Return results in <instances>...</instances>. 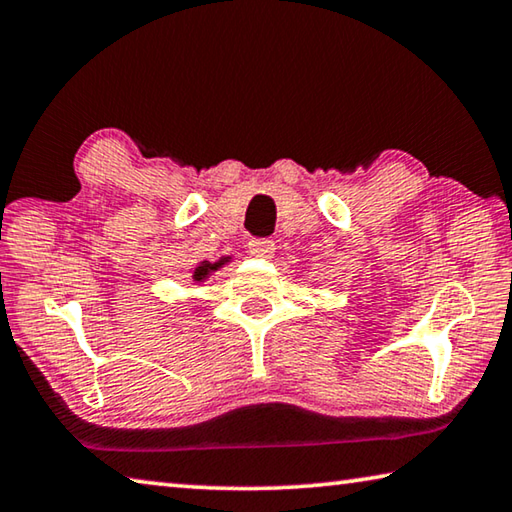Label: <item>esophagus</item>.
I'll use <instances>...</instances> for the list:
<instances>
[{
	"label": "esophagus",
	"instance_id": "esophagus-1",
	"mask_svg": "<svg viewBox=\"0 0 512 512\" xmlns=\"http://www.w3.org/2000/svg\"><path fill=\"white\" fill-rule=\"evenodd\" d=\"M248 253L253 257H262L268 259L275 253V244L273 239H250L248 241Z\"/></svg>",
	"mask_w": 512,
	"mask_h": 512
}]
</instances>
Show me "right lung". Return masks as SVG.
I'll return each instance as SVG.
<instances>
[{
  "label": "right lung",
  "mask_w": 512,
  "mask_h": 512,
  "mask_svg": "<svg viewBox=\"0 0 512 512\" xmlns=\"http://www.w3.org/2000/svg\"><path fill=\"white\" fill-rule=\"evenodd\" d=\"M230 257H223V259H219V262H201L198 264L196 268H194V273H192V277H194V282H205L207 277H210L214 271H219V268L228 262Z\"/></svg>",
  "instance_id": "right-lung-1"
}]
</instances>
